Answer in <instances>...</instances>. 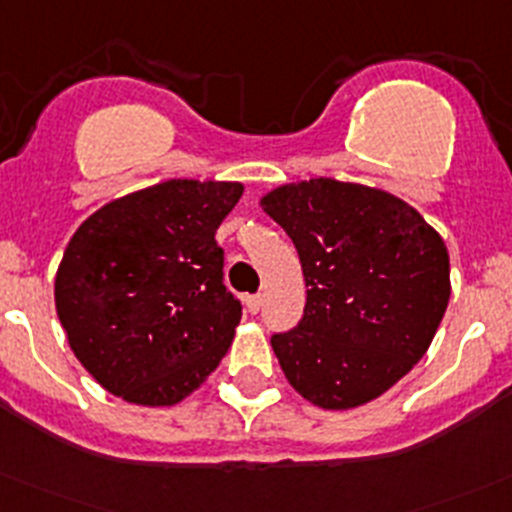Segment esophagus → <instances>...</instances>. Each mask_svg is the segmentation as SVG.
<instances>
[{
  "label": "esophagus",
  "instance_id": "1",
  "mask_svg": "<svg viewBox=\"0 0 512 512\" xmlns=\"http://www.w3.org/2000/svg\"><path fill=\"white\" fill-rule=\"evenodd\" d=\"M243 304H246L248 314H259V311H261V296L259 294L243 296Z\"/></svg>",
  "mask_w": 512,
  "mask_h": 512
}]
</instances>
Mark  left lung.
I'll return each mask as SVG.
<instances>
[{"label":"left lung","instance_id":"obj_1","mask_svg":"<svg viewBox=\"0 0 512 512\" xmlns=\"http://www.w3.org/2000/svg\"><path fill=\"white\" fill-rule=\"evenodd\" d=\"M289 233L306 281L304 316L271 347L291 387L324 410L367 405L405 377L450 301L440 233L379 188L311 178L261 198Z\"/></svg>","mask_w":512,"mask_h":512}]
</instances>
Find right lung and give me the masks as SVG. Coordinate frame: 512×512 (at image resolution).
I'll list each match as a JSON object with an SVG mask.
<instances>
[{"label": "right lung", "mask_w": 512, "mask_h": 512, "mask_svg": "<svg viewBox=\"0 0 512 512\" xmlns=\"http://www.w3.org/2000/svg\"><path fill=\"white\" fill-rule=\"evenodd\" d=\"M241 183L173 178L105 203L65 248L55 306L100 387L170 407L221 364L241 321L216 231Z\"/></svg>", "instance_id": "1"}]
</instances>
